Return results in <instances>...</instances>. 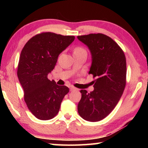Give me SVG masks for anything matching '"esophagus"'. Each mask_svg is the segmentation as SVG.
<instances>
[{"label":"esophagus","instance_id":"obj_1","mask_svg":"<svg viewBox=\"0 0 148 148\" xmlns=\"http://www.w3.org/2000/svg\"><path fill=\"white\" fill-rule=\"evenodd\" d=\"M70 90H71V91H76V90H77V89L76 88V87H74V86H71V88H70Z\"/></svg>","mask_w":148,"mask_h":148}]
</instances>
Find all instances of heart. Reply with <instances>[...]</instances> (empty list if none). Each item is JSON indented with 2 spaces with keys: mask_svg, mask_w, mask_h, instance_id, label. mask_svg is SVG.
Here are the masks:
<instances>
[{
  "mask_svg": "<svg viewBox=\"0 0 148 148\" xmlns=\"http://www.w3.org/2000/svg\"><path fill=\"white\" fill-rule=\"evenodd\" d=\"M85 51V49H84L82 47H76V48L74 49V51Z\"/></svg>",
  "mask_w": 148,
  "mask_h": 148,
  "instance_id": "1",
  "label": "heart"
}]
</instances>
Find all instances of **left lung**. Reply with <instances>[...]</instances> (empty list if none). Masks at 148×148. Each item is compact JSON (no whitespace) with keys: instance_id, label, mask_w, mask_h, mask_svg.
<instances>
[{"instance_id":"8db88e82","label":"left lung","mask_w":148,"mask_h":148,"mask_svg":"<svg viewBox=\"0 0 148 148\" xmlns=\"http://www.w3.org/2000/svg\"><path fill=\"white\" fill-rule=\"evenodd\" d=\"M89 47L92 64L89 72L95 78L94 90L82 89L77 112L85 120L95 122L111 113L124 91L126 85V57L113 39L102 33L77 36Z\"/></svg>"}]
</instances>
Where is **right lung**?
<instances>
[{"label": "right lung", "mask_w": 148, "mask_h": 148, "mask_svg": "<svg viewBox=\"0 0 148 148\" xmlns=\"http://www.w3.org/2000/svg\"><path fill=\"white\" fill-rule=\"evenodd\" d=\"M74 36L44 32L25 45L20 55L17 74L29 110L39 119L53 118L69 89L47 78L55 68L59 55L74 40Z\"/></svg>", "instance_id": "right-lung-1"}]
</instances>
